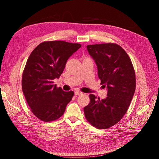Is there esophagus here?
<instances>
[{
	"label": "esophagus",
	"instance_id": "obj_1",
	"mask_svg": "<svg viewBox=\"0 0 159 159\" xmlns=\"http://www.w3.org/2000/svg\"><path fill=\"white\" fill-rule=\"evenodd\" d=\"M75 95H82V93L80 92V91H75Z\"/></svg>",
	"mask_w": 159,
	"mask_h": 159
}]
</instances>
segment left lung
<instances>
[{
    "mask_svg": "<svg viewBox=\"0 0 159 159\" xmlns=\"http://www.w3.org/2000/svg\"><path fill=\"white\" fill-rule=\"evenodd\" d=\"M87 49L97 66L101 84L107 88V97L100 100L90 94V102L84 111L92 126L107 129L126 113L135 91V73L129 57L118 44L88 45Z\"/></svg>",
    "mask_w": 159,
    "mask_h": 159,
    "instance_id": "1",
    "label": "left lung"
}]
</instances>
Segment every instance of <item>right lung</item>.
I'll return each mask as SVG.
<instances>
[{
	"label": "right lung",
	"instance_id": "add662e5",
	"mask_svg": "<svg viewBox=\"0 0 159 159\" xmlns=\"http://www.w3.org/2000/svg\"><path fill=\"white\" fill-rule=\"evenodd\" d=\"M81 47L65 41H47L30 54L22 74L23 93L32 113L44 122L53 121L64 114L74 92L57 88L53 80L62 73L67 61Z\"/></svg>",
	"mask_w": 159,
	"mask_h": 159
}]
</instances>
